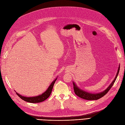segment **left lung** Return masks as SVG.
Returning a JSON list of instances; mask_svg holds the SVG:
<instances>
[{"label": "left lung", "instance_id": "left-lung-1", "mask_svg": "<svg viewBox=\"0 0 125 125\" xmlns=\"http://www.w3.org/2000/svg\"><path fill=\"white\" fill-rule=\"evenodd\" d=\"M119 69H120V65H119L116 75L114 80L112 81V82L110 84V85L109 86L107 87V88L104 90V91L100 93H96V94L89 93L79 88L78 86H77V85H76V84L74 83V82H73L74 93L78 97L83 99L87 100H96L102 98V97H104L106 94H107V93L109 91V90L111 88V87H112V86L113 85L118 76V73L119 71Z\"/></svg>", "mask_w": 125, "mask_h": 125}]
</instances>
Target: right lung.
<instances>
[{
  "instance_id": "add662e5",
  "label": "right lung",
  "mask_w": 125,
  "mask_h": 125,
  "mask_svg": "<svg viewBox=\"0 0 125 125\" xmlns=\"http://www.w3.org/2000/svg\"><path fill=\"white\" fill-rule=\"evenodd\" d=\"M57 79V77H56V78L51 83V84L50 85L48 89H47L44 93H43L41 94H40V95H38L37 96H34V97H25V96L21 95L20 94H19V93H16L15 92L16 94H18L19 97L20 98H21V99L25 101H26V102H30V103L41 102L42 101L45 100L46 99H48L49 97V96H50V94L52 93V89L54 86V83L55 82V81H56Z\"/></svg>"
}]
</instances>
